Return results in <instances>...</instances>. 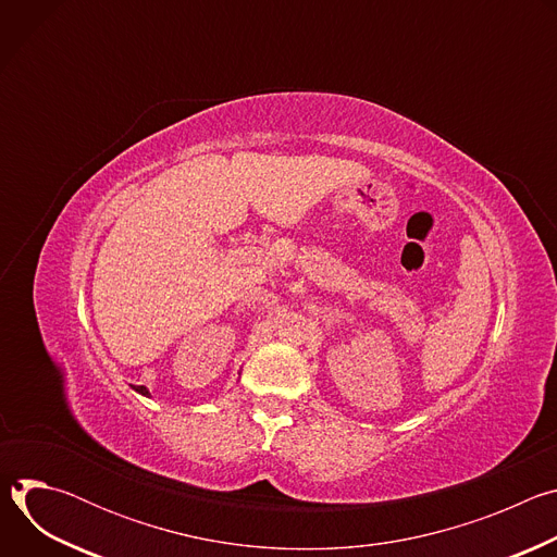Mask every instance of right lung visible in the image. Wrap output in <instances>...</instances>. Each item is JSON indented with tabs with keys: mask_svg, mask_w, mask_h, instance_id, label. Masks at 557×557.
Wrapping results in <instances>:
<instances>
[{
	"mask_svg": "<svg viewBox=\"0 0 557 557\" xmlns=\"http://www.w3.org/2000/svg\"><path fill=\"white\" fill-rule=\"evenodd\" d=\"M132 387H134V389H136V392H138V394H143V396H147V399H149V396H151V394H149V389H147V387H145V385H132Z\"/></svg>",
	"mask_w": 557,
	"mask_h": 557,
	"instance_id": "right-lung-1",
	"label": "right lung"
}]
</instances>
